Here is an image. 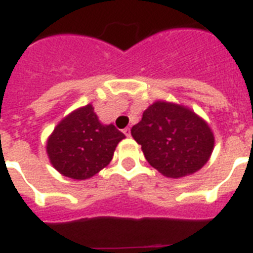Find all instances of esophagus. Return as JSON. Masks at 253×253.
<instances>
[{
	"mask_svg": "<svg viewBox=\"0 0 253 253\" xmlns=\"http://www.w3.org/2000/svg\"><path fill=\"white\" fill-rule=\"evenodd\" d=\"M123 134L126 135V136H131V128H130V127H126V128L123 130Z\"/></svg>",
	"mask_w": 253,
	"mask_h": 253,
	"instance_id": "obj_1",
	"label": "esophagus"
}]
</instances>
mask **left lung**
<instances>
[{
	"label": "left lung",
	"mask_w": 253,
	"mask_h": 253,
	"mask_svg": "<svg viewBox=\"0 0 253 253\" xmlns=\"http://www.w3.org/2000/svg\"><path fill=\"white\" fill-rule=\"evenodd\" d=\"M151 167L170 178L200 170L214 147V135L204 119L174 103L158 101L131 128Z\"/></svg>",
	"instance_id": "obj_1"
}]
</instances>
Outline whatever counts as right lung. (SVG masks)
Masks as SVG:
<instances>
[{
    "label": "right lung",
    "instance_id": "1",
    "mask_svg": "<svg viewBox=\"0 0 253 253\" xmlns=\"http://www.w3.org/2000/svg\"><path fill=\"white\" fill-rule=\"evenodd\" d=\"M125 134L115 126H103L91 105L64 118L47 142L52 166L67 177L86 180L109 164Z\"/></svg>",
    "mask_w": 253,
    "mask_h": 253
}]
</instances>
